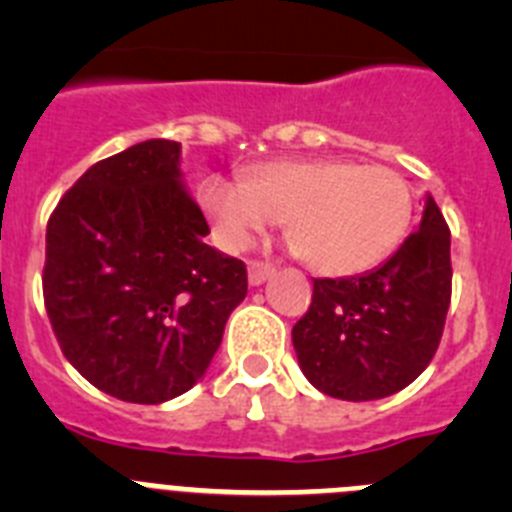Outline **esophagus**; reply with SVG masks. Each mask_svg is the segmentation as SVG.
Segmentation results:
<instances>
[{"label":"esophagus","instance_id":"obj_1","mask_svg":"<svg viewBox=\"0 0 512 512\" xmlns=\"http://www.w3.org/2000/svg\"><path fill=\"white\" fill-rule=\"evenodd\" d=\"M271 274H274V264H269V261H248V282H251L253 287L264 284Z\"/></svg>","mask_w":512,"mask_h":512}]
</instances>
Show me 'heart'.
Returning a JSON list of instances; mask_svg holds the SVG:
<instances>
[{"label": "heart", "instance_id": "obj_1", "mask_svg": "<svg viewBox=\"0 0 512 512\" xmlns=\"http://www.w3.org/2000/svg\"><path fill=\"white\" fill-rule=\"evenodd\" d=\"M200 197L230 248H246L284 220L302 259L330 277L382 264L413 220V192L397 171L343 158H279L243 182L210 176Z\"/></svg>", "mask_w": 512, "mask_h": 512}]
</instances>
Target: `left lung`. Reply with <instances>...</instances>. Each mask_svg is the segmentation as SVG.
Listing matches in <instances>:
<instances>
[{"label":"left lung","mask_w":512,"mask_h":512,"mask_svg":"<svg viewBox=\"0 0 512 512\" xmlns=\"http://www.w3.org/2000/svg\"><path fill=\"white\" fill-rule=\"evenodd\" d=\"M451 302V230L428 197L423 220L379 269L312 279L292 328L302 374L338 400L395 395L436 356Z\"/></svg>","instance_id":"left-lung-1"}]
</instances>
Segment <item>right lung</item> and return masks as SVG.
<instances>
[{
  "label": "right lung",
  "instance_id": "obj_1",
  "mask_svg": "<svg viewBox=\"0 0 512 512\" xmlns=\"http://www.w3.org/2000/svg\"><path fill=\"white\" fill-rule=\"evenodd\" d=\"M179 176V143L143 140L79 176L45 230L43 300L63 356L138 405L197 384L248 292L246 264L207 246Z\"/></svg>",
  "mask_w": 512,
  "mask_h": 512
}]
</instances>
